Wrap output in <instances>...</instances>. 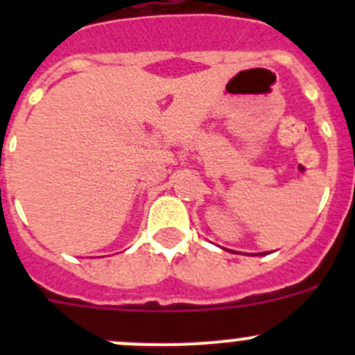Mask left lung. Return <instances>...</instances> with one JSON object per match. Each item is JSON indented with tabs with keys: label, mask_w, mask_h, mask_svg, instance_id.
Returning <instances> with one entry per match:
<instances>
[{
	"label": "left lung",
	"mask_w": 355,
	"mask_h": 355,
	"mask_svg": "<svg viewBox=\"0 0 355 355\" xmlns=\"http://www.w3.org/2000/svg\"><path fill=\"white\" fill-rule=\"evenodd\" d=\"M258 256H259V254H258Z\"/></svg>",
	"instance_id": "obj_1"
}]
</instances>
